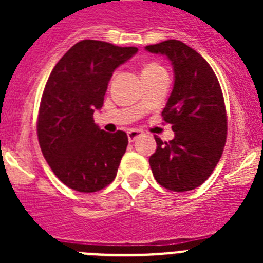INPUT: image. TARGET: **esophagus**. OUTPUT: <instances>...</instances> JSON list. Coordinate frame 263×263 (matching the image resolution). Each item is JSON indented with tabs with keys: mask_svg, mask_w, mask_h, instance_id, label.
Instances as JSON below:
<instances>
[{
	"mask_svg": "<svg viewBox=\"0 0 263 263\" xmlns=\"http://www.w3.org/2000/svg\"><path fill=\"white\" fill-rule=\"evenodd\" d=\"M143 134V132L138 129H130L127 130V138H129V142H134L138 137H141Z\"/></svg>",
	"mask_w": 263,
	"mask_h": 263,
	"instance_id": "obj_1",
	"label": "esophagus"
}]
</instances>
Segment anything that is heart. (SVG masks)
<instances>
[{
    "instance_id": "b5f03b06",
    "label": "heart",
    "mask_w": 263,
    "mask_h": 263,
    "mask_svg": "<svg viewBox=\"0 0 263 263\" xmlns=\"http://www.w3.org/2000/svg\"><path fill=\"white\" fill-rule=\"evenodd\" d=\"M160 68H162V67L158 66V64H148L143 71H154V69H160Z\"/></svg>"
}]
</instances>
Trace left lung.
Wrapping results in <instances>:
<instances>
[{
  "instance_id": "left-lung-1",
  "label": "left lung",
  "mask_w": 263,
  "mask_h": 263,
  "mask_svg": "<svg viewBox=\"0 0 263 263\" xmlns=\"http://www.w3.org/2000/svg\"><path fill=\"white\" fill-rule=\"evenodd\" d=\"M164 55L174 69V87L162 116L175 136L160 138L150 157L155 180L170 191L195 190L210 178L221 158L227 141L224 97L215 72L206 60L176 39L146 46Z\"/></svg>"
}]
</instances>
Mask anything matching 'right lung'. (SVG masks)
Masks as SVG:
<instances>
[{"instance_id": "1", "label": "right lung", "mask_w": 263, "mask_h": 263, "mask_svg": "<svg viewBox=\"0 0 263 263\" xmlns=\"http://www.w3.org/2000/svg\"><path fill=\"white\" fill-rule=\"evenodd\" d=\"M137 51L85 39L64 53L46 83L38 117L39 145L53 174L75 191H100L117 175L127 136L122 130H101L93 113L103 108L115 69Z\"/></svg>"}]
</instances>
